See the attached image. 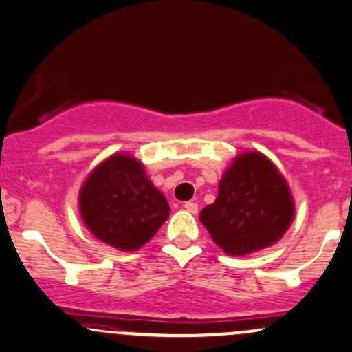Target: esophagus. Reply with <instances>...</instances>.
I'll list each match as a JSON object with an SVG mask.
<instances>
[{
  "label": "esophagus",
  "instance_id": "obj_1",
  "mask_svg": "<svg viewBox=\"0 0 352 352\" xmlns=\"http://www.w3.org/2000/svg\"><path fill=\"white\" fill-rule=\"evenodd\" d=\"M184 208H186V211H189V213L192 214L197 213V203H194V201H187V203H184Z\"/></svg>",
  "mask_w": 352,
  "mask_h": 352
}]
</instances>
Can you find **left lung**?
I'll list each match as a JSON object with an SVG mask.
<instances>
[{"label": "left lung", "mask_w": 352, "mask_h": 352, "mask_svg": "<svg viewBox=\"0 0 352 352\" xmlns=\"http://www.w3.org/2000/svg\"><path fill=\"white\" fill-rule=\"evenodd\" d=\"M292 217L287 182L267 156L252 151L234 160L199 220L227 254L244 256L277 242Z\"/></svg>", "instance_id": "1"}]
</instances>
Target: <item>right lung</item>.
<instances>
[{"label":"right lung","instance_id":"obj_1","mask_svg":"<svg viewBox=\"0 0 352 352\" xmlns=\"http://www.w3.org/2000/svg\"><path fill=\"white\" fill-rule=\"evenodd\" d=\"M78 206L87 228L122 251L144 245L170 214L165 196L129 155L111 156L87 177Z\"/></svg>","mask_w":352,"mask_h":352}]
</instances>
